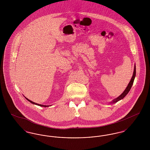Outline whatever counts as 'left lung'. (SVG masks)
<instances>
[{"instance_id":"left-lung-1","label":"left lung","mask_w":150,"mask_h":150,"mask_svg":"<svg viewBox=\"0 0 150 150\" xmlns=\"http://www.w3.org/2000/svg\"><path fill=\"white\" fill-rule=\"evenodd\" d=\"M136 64H134V68L133 74V76H132V78H131V80H130V82L129 83L128 85V86H127V88H126V89H125V91H124L122 93H121V95H120L118 97H117L116 98H115L114 100H112L111 102H110V104H111H111H113V103H116V102H118L119 100H120L123 99V98H124L127 96V94L129 93V92L130 91V89H131L132 86H133V82H134V79H135V77H136Z\"/></svg>"}]
</instances>
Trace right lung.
I'll return each instance as SVG.
<instances>
[{
	"label": "right lung",
	"instance_id": "right-lung-1",
	"mask_svg": "<svg viewBox=\"0 0 150 150\" xmlns=\"http://www.w3.org/2000/svg\"><path fill=\"white\" fill-rule=\"evenodd\" d=\"M25 98L26 99V100H28V101H29L30 102H31V103H33V104H34V105H38V106H41V107H49L50 106L49 105H40V104H38V103H35V102H33V101H31V100H29V99H28L27 98H26L25 97Z\"/></svg>",
	"mask_w": 150,
	"mask_h": 150
}]
</instances>
